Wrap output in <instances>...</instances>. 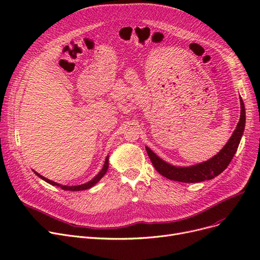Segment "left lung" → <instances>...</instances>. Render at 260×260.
Here are the masks:
<instances>
[{"instance_id": "1", "label": "left lung", "mask_w": 260, "mask_h": 260, "mask_svg": "<svg viewBox=\"0 0 260 260\" xmlns=\"http://www.w3.org/2000/svg\"><path fill=\"white\" fill-rule=\"evenodd\" d=\"M240 108V119L236 126V129L234 131L233 135L231 136V138L229 139L224 147L213 158L192 167H174L170 165V163L163 161L151 148L146 146L145 149L154 168L159 174L165 176L166 178L179 182L194 183L215 178L216 176L221 174L230 165V162L233 159L241 140L245 125V109L241 97Z\"/></svg>"}]
</instances>
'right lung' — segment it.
<instances>
[{
  "instance_id": "add662e5",
  "label": "right lung",
  "mask_w": 260,
  "mask_h": 260,
  "mask_svg": "<svg viewBox=\"0 0 260 260\" xmlns=\"http://www.w3.org/2000/svg\"><path fill=\"white\" fill-rule=\"evenodd\" d=\"M107 169H108V156L106 157V159H105V162H104V166H103V168H102V170L100 171V173L95 176V177H93V178L90 180V181H88V182H86V183H84V184H81V185H73V186H67V185H61V184H59V183H57V182H53V181H51V180H49V179H47V178H45V177H43V176H41L40 174H38L37 172H35L36 173V175H38L41 179H43L44 181H46L47 183H49V184H51V185H54V186H60L62 189H64V190H84V189H88V188H90V187H92L95 183H97L102 177L105 175V173L107 172Z\"/></svg>"
}]
</instances>
